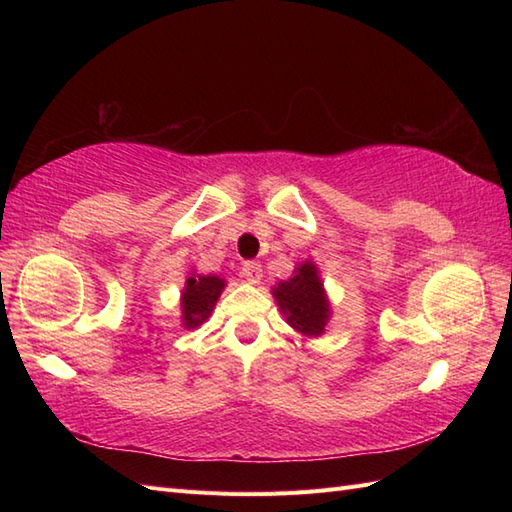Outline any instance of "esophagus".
<instances>
[{"label": "esophagus", "mask_w": 512, "mask_h": 512, "mask_svg": "<svg viewBox=\"0 0 512 512\" xmlns=\"http://www.w3.org/2000/svg\"><path fill=\"white\" fill-rule=\"evenodd\" d=\"M244 277V281H248V284H259V279H262V266L255 264V262H244L242 264V273H239Z\"/></svg>", "instance_id": "esophagus-1"}]
</instances>
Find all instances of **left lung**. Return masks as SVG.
<instances>
[{"label":"left lung","instance_id":"8db88e82","mask_svg":"<svg viewBox=\"0 0 512 512\" xmlns=\"http://www.w3.org/2000/svg\"><path fill=\"white\" fill-rule=\"evenodd\" d=\"M286 321L303 336H321L330 319V301L325 297L319 270L312 262H303L295 268L288 281H279L273 288Z\"/></svg>","mask_w":512,"mask_h":512}]
</instances>
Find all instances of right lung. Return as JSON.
<instances>
[{"label":"right lung","mask_w":512,"mask_h":512,"mask_svg":"<svg viewBox=\"0 0 512 512\" xmlns=\"http://www.w3.org/2000/svg\"><path fill=\"white\" fill-rule=\"evenodd\" d=\"M226 281L215 275H191L182 290V325L187 330L198 328L200 323L209 319L211 310L220 299Z\"/></svg>","instance_id":"right-lung-1"}]
</instances>
